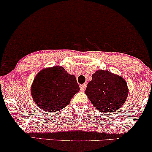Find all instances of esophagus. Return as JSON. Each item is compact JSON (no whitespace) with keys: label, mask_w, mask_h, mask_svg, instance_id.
<instances>
[{"label":"esophagus","mask_w":152,"mask_h":152,"mask_svg":"<svg viewBox=\"0 0 152 152\" xmlns=\"http://www.w3.org/2000/svg\"><path fill=\"white\" fill-rule=\"evenodd\" d=\"M86 88V84H81L80 85V90L82 91H84Z\"/></svg>","instance_id":"esophagus-1"}]
</instances>
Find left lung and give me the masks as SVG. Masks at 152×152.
<instances>
[{
	"mask_svg": "<svg viewBox=\"0 0 152 152\" xmlns=\"http://www.w3.org/2000/svg\"><path fill=\"white\" fill-rule=\"evenodd\" d=\"M85 93L93 106L101 112L117 111L127 98L129 90L122 77L109 70H99L92 75Z\"/></svg>",
	"mask_w": 152,
	"mask_h": 152,
	"instance_id": "left-lung-1",
	"label": "left lung"
}]
</instances>
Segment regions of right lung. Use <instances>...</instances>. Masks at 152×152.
<instances>
[{"label":"right lung","instance_id":"1","mask_svg":"<svg viewBox=\"0 0 152 152\" xmlns=\"http://www.w3.org/2000/svg\"><path fill=\"white\" fill-rule=\"evenodd\" d=\"M80 91L73 75L61 66L44 68L35 77L31 94L37 106L43 111L56 112L69 104L70 99Z\"/></svg>","mask_w":152,"mask_h":152}]
</instances>
